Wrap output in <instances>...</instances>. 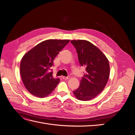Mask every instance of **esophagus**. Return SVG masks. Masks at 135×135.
I'll return each instance as SVG.
<instances>
[{"label":"esophagus","instance_id":"obj_1","mask_svg":"<svg viewBox=\"0 0 135 135\" xmlns=\"http://www.w3.org/2000/svg\"><path fill=\"white\" fill-rule=\"evenodd\" d=\"M62 79H70V76H62Z\"/></svg>","mask_w":135,"mask_h":135}]
</instances>
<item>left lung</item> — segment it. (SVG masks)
I'll list each match as a JSON object with an SVG mask.
<instances>
[{
    "instance_id": "1",
    "label": "left lung",
    "mask_w": 135,
    "mask_h": 135,
    "mask_svg": "<svg viewBox=\"0 0 135 135\" xmlns=\"http://www.w3.org/2000/svg\"><path fill=\"white\" fill-rule=\"evenodd\" d=\"M81 66L85 67V73L80 86L73 91L78 100H90L104 90L110 75V66L107 57L96 46L85 40H73Z\"/></svg>"
}]
</instances>
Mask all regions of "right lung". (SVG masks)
Returning <instances> with one entry per match:
<instances>
[{"label":"right lung","instance_id":"add662e5","mask_svg":"<svg viewBox=\"0 0 135 135\" xmlns=\"http://www.w3.org/2000/svg\"><path fill=\"white\" fill-rule=\"evenodd\" d=\"M70 40L48 39L35 46L24 55L20 64V74L27 90L39 98L48 96L60 81L50 69L56 56Z\"/></svg>","mask_w":135,"mask_h":135}]
</instances>
